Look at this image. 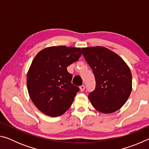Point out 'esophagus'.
Returning a JSON list of instances; mask_svg holds the SVG:
<instances>
[{
  "label": "esophagus",
  "instance_id": "1",
  "mask_svg": "<svg viewBox=\"0 0 149 149\" xmlns=\"http://www.w3.org/2000/svg\"><path fill=\"white\" fill-rule=\"evenodd\" d=\"M85 89V86L84 85H81V86L80 87V91H81V92L84 91Z\"/></svg>",
  "mask_w": 149,
  "mask_h": 149
}]
</instances>
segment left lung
I'll return each mask as SVG.
<instances>
[{
    "label": "left lung",
    "mask_w": 149,
    "mask_h": 149,
    "mask_svg": "<svg viewBox=\"0 0 149 149\" xmlns=\"http://www.w3.org/2000/svg\"><path fill=\"white\" fill-rule=\"evenodd\" d=\"M83 55L95 75L96 87L89 99L96 110L104 114L122 107L132 89L130 68L112 50L103 47L83 48Z\"/></svg>",
    "instance_id": "left-lung-1"
}]
</instances>
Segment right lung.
<instances>
[{"label":"right lung","instance_id":"obj_1","mask_svg":"<svg viewBox=\"0 0 149 149\" xmlns=\"http://www.w3.org/2000/svg\"><path fill=\"white\" fill-rule=\"evenodd\" d=\"M80 48L50 47L34 58L27 75V87L32 102L45 114L61 116L69 109L79 88L72 84L67 67L81 56Z\"/></svg>","mask_w":149,"mask_h":149}]
</instances>
